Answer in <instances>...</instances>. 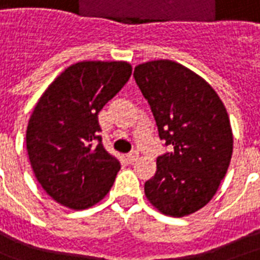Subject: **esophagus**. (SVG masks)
Here are the masks:
<instances>
[{"mask_svg":"<svg viewBox=\"0 0 260 260\" xmlns=\"http://www.w3.org/2000/svg\"><path fill=\"white\" fill-rule=\"evenodd\" d=\"M126 158H128V160H129L131 163L136 162V160H138V159H139V151H136V150L131 151L129 154L126 155Z\"/></svg>","mask_w":260,"mask_h":260,"instance_id":"34e87169","label":"esophagus"}]
</instances>
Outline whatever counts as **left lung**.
Instances as JSON below:
<instances>
[{
	"mask_svg": "<svg viewBox=\"0 0 260 260\" xmlns=\"http://www.w3.org/2000/svg\"><path fill=\"white\" fill-rule=\"evenodd\" d=\"M134 77L159 138L171 148L156 159V173L144 183L146 197L166 216L194 213L213 198L232 158L225 106L205 79L173 60L139 64Z\"/></svg>",
	"mask_w": 260,
	"mask_h": 260,
	"instance_id": "1",
	"label": "left lung"
}]
</instances>
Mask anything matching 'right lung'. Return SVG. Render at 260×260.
Here are the masks:
<instances>
[{"label": "right lung", "instance_id": "add662e5", "mask_svg": "<svg viewBox=\"0 0 260 260\" xmlns=\"http://www.w3.org/2000/svg\"><path fill=\"white\" fill-rule=\"evenodd\" d=\"M131 74L126 62H78L51 83L35 106L26 150L35 177L59 204L86 209L113 186L120 162L102 144L98 113Z\"/></svg>", "mask_w": 260, "mask_h": 260}]
</instances>
